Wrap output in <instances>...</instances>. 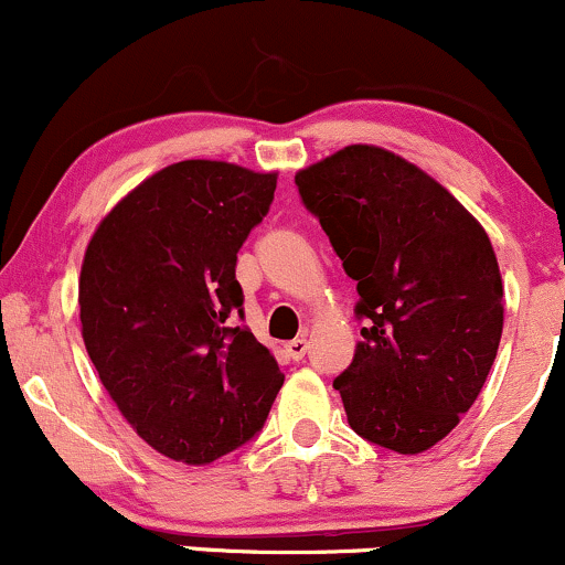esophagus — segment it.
<instances>
[{"mask_svg":"<svg viewBox=\"0 0 565 565\" xmlns=\"http://www.w3.org/2000/svg\"><path fill=\"white\" fill-rule=\"evenodd\" d=\"M308 339L305 337H297V339H291V342H287L284 344V350H287V355L291 358V360H302L305 355H308Z\"/></svg>","mask_w":565,"mask_h":565,"instance_id":"obj_1","label":"esophagus"}]
</instances>
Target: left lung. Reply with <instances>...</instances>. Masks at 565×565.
<instances>
[{
  "mask_svg": "<svg viewBox=\"0 0 565 565\" xmlns=\"http://www.w3.org/2000/svg\"><path fill=\"white\" fill-rule=\"evenodd\" d=\"M344 274L360 342L334 379L350 426L399 455L445 439L492 369L502 278L479 221L420 168L352 145L295 175Z\"/></svg>",
  "mask_w": 565,
  "mask_h": 565,
  "instance_id": "left-lung-1",
  "label": "left lung"
}]
</instances>
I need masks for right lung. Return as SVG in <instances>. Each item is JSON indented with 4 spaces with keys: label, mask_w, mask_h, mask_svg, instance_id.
Segmentation results:
<instances>
[{
    "label": "right lung",
    "mask_w": 565,
    "mask_h": 565,
    "mask_svg": "<svg viewBox=\"0 0 565 565\" xmlns=\"http://www.w3.org/2000/svg\"><path fill=\"white\" fill-rule=\"evenodd\" d=\"M276 173L183 160L141 181L86 247L81 334L102 384L149 447L189 466L263 429L284 384L253 337L236 253L268 215Z\"/></svg>",
    "instance_id": "add662e5"
}]
</instances>
